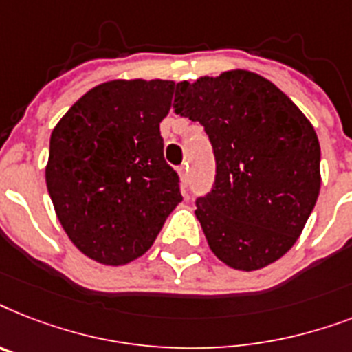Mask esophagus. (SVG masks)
Listing matches in <instances>:
<instances>
[{
	"label": "esophagus",
	"mask_w": 352,
	"mask_h": 352,
	"mask_svg": "<svg viewBox=\"0 0 352 352\" xmlns=\"http://www.w3.org/2000/svg\"><path fill=\"white\" fill-rule=\"evenodd\" d=\"M179 173V178H182V184L187 185L189 184V165H182V167L178 168Z\"/></svg>",
	"instance_id": "34e87169"
}]
</instances>
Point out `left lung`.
Returning <instances> with one entry per match:
<instances>
[{
    "label": "left lung",
    "mask_w": 352,
    "mask_h": 352,
    "mask_svg": "<svg viewBox=\"0 0 352 352\" xmlns=\"http://www.w3.org/2000/svg\"><path fill=\"white\" fill-rule=\"evenodd\" d=\"M174 111L201 123L214 151V187L194 210L210 251L238 271L280 260L322 185L311 122L274 83L243 69L178 83Z\"/></svg>",
    "instance_id": "1"
}]
</instances>
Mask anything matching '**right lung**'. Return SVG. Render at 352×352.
I'll return each mask as SVG.
<instances>
[{
	"instance_id": "1",
	"label": "right lung",
	"mask_w": 352,
	"mask_h": 352,
	"mask_svg": "<svg viewBox=\"0 0 352 352\" xmlns=\"http://www.w3.org/2000/svg\"><path fill=\"white\" fill-rule=\"evenodd\" d=\"M174 81L112 80L83 94L50 136L45 179L61 227L103 265H125L151 249L182 201L160 123Z\"/></svg>"
}]
</instances>
